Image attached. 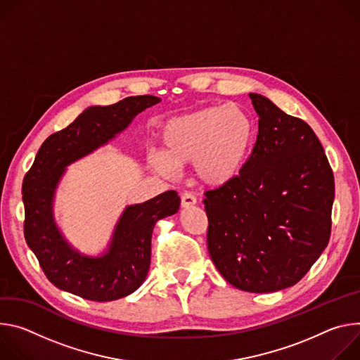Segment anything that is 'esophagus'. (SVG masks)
<instances>
[{"mask_svg":"<svg viewBox=\"0 0 360 360\" xmlns=\"http://www.w3.org/2000/svg\"><path fill=\"white\" fill-rule=\"evenodd\" d=\"M195 205H197V200H195V197H194L191 193H188V191L183 193V195H181V206H183L184 209L193 207V206H195Z\"/></svg>","mask_w":360,"mask_h":360,"instance_id":"1","label":"esophagus"}]
</instances>
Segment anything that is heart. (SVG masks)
Returning a JSON list of instances; mask_svg holds the SVG:
<instances>
[{
  "label": "heart",
  "mask_w": 360,
  "mask_h": 360,
  "mask_svg": "<svg viewBox=\"0 0 360 360\" xmlns=\"http://www.w3.org/2000/svg\"><path fill=\"white\" fill-rule=\"evenodd\" d=\"M163 151L150 155L151 167L165 176L193 163L203 184L221 187L238 177L253 147L256 129L240 104L209 105L169 118L162 127Z\"/></svg>",
  "instance_id": "obj_1"
}]
</instances>
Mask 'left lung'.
<instances>
[{"instance_id":"1","label":"left lung","mask_w":360,"mask_h":360,"mask_svg":"<svg viewBox=\"0 0 360 360\" xmlns=\"http://www.w3.org/2000/svg\"><path fill=\"white\" fill-rule=\"evenodd\" d=\"M259 134L242 173L205 193L207 248L234 288L270 293L296 285L326 249L335 179L303 120L252 93Z\"/></svg>"}]
</instances>
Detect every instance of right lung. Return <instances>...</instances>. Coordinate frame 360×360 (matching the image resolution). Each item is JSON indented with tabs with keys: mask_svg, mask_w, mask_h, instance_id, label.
I'll return each mask as SVG.
<instances>
[{
	"mask_svg": "<svg viewBox=\"0 0 360 360\" xmlns=\"http://www.w3.org/2000/svg\"><path fill=\"white\" fill-rule=\"evenodd\" d=\"M160 101L154 96H136L111 105L89 107L39 147L22 181L24 236L56 288L87 300L111 302L131 295L143 285L150 267L153 229L160 219L177 213L180 207L174 190L127 206L100 256L79 253L65 240L53 207L67 166L111 141L139 112Z\"/></svg>",
	"mask_w": 360,
	"mask_h": 360,
	"instance_id": "1",
	"label": "right lung"
}]
</instances>
